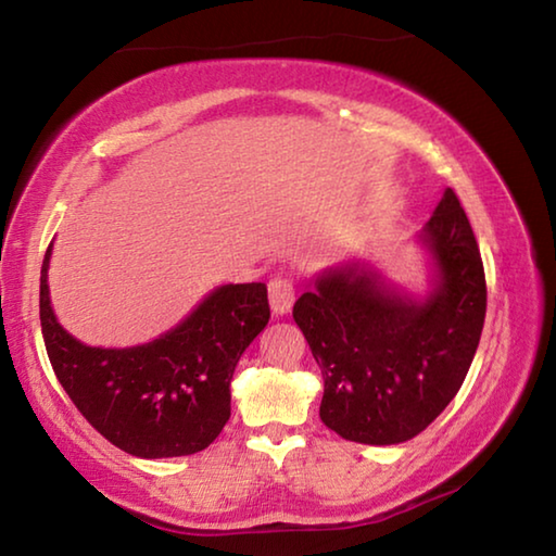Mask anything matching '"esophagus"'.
Listing matches in <instances>:
<instances>
[{
	"label": "esophagus",
	"instance_id": "esophagus-1",
	"mask_svg": "<svg viewBox=\"0 0 556 556\" xmlns=\"http://www.w3.org/2000/svg\"><path fill=\"white\" fill-rule=\"evenodd\" d=\"M269 306L271 312L277 316L281 314H289V308L294 306V299H296V287L294 281L287 279V277H275L269 281Z\"/></svg>",
	"mask_w": 556,
	"mask_h": 556
}]
</instances>
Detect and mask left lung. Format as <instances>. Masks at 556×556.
<instances>
[{
    "label": "left lung",
    "mask_w": 556,
    "mask_h": 556,
    "mask_svg": "<svg viewBox=\"0 0 556 556\" xmlns=\"http://www.w3.org/2000/svg\"><path fill=\"white\" fill-rule=\"evenodd\" d=\"M419 240L434 260L425 299L361 265L328 269L294 304V321L324 375L321 421L357 444H402L456 397L485 321L476 235L446 188Z\"/></svg>",
    "instance_id": "obj_1"
}]
</instances>
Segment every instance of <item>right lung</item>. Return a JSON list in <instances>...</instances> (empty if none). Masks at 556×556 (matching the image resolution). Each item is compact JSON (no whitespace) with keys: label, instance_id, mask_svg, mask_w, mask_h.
Segmentation results:
<instances>
[{"label":"right lung","instance_id":"obj_1","mask_svg":"<svg viewBox=\"0 0 556 556\" xmlns=\"http://www.w3.org/2000/svg\"><path fill=\"white\" fill-rule=\"evenodd\" d=\"M51 244L41 265V333L63 390L110 444L139 458L199 454L230 419V380L269 321L267 287L225 285L164 336L135 348H90L55 321Z\"/></svg>","mask_w":556,"mask_h":556}]
</instances>
